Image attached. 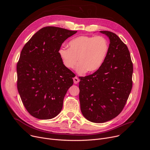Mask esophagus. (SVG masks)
Returning <instances> with one entry per match:
<instances>
[{"label": "esophagus", "mask_w": 150, "mask_h": 150, "mask_svg": "<svg viewBox=\"0 0 150 150\" xmlns=\"http://www.w3.org/2000/svg\"><path fill=\"white\" fill-rule=\"evenodd\" d=\"M79 82V79H78L76 76H75V77L74 78V83H75V84H76V83H78Z\"/></svg>", "instance_id": "obj_1"}]
</instances>
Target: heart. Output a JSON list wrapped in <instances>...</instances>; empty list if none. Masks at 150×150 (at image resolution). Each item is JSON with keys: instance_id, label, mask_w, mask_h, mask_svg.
<instances>
[{"instance_id": "obj_1", "label": "heart", "mask_w": 150, "mask_h": 150, "mask_svg": "<svg viewBox=\"0 0 150 150\" xmlns=\"http://www.w3.org/2000/svg\"><path fill=\"white\" fill-rule=\"evenodd\" d=\"M69 48H60L58 53L65 68L74 69L78 62L76 71L80 74L98 71L108 54L109 43L102 36L77 37L68 43Z\"/></svg>"}]
</instances>
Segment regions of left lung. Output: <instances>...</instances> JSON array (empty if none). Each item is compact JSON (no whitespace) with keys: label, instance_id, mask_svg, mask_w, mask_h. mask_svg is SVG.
<instances>
[{"label":"left lung","instance_id":"obj_1","mask_svg":"<svg viewBox=\"0 0 150 150\" xmlns=\"http://www.w3.org/2000/svg\"><path fill=\"white\" fill-rule=\"evenodd\" d=\"M110 40L101 68L93 74L79 77L82 114L94 123L110 120L123 110L132 87L133 64L127 47L115 33L100 31Z\"/></svg>","mask_w":150,"mask_h":150}]
</instances>
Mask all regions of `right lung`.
I'll return each mask as SVG.
<instances>
[{"label": "right lung", "mask_w": 150, "mask_h": 150, "mask_svg": "<svg viewBox=\"0 0 150 150\" xmlns=\"http://www.w3.org/2000/svg\"><path fill=\"white\" fill-rule=\"evenodd\" d=\"M76 32L44 27L21 52L16 67L17 88L25 109L35 118L50 119L62 109L64 97L75 75L64 67L58 52L63 42Z\"/></svg>", "instance_id": "1"}]
</instances>
